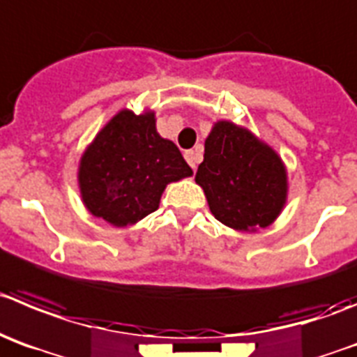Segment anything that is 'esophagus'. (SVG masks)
Masks as SVG:
<instances>
[{
    "instance_id": "34e87169",
    "label": "esophagus",
    "mask_w": 357,
    "mask_h": 357,
    "mask_svg": "<svg viewBox=\"0 0 357 357\" xmlns=\"http://www.w3.org/2000/svg\"><path fill=\"white\" fill-rule=\"evenodd\" d=\"M185 158H186V162H188L190 167L195 169V165H197V151H194V149L185 151Z\"/></svg>"
}]
</instances>
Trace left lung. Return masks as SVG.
Segmentation results:
<instances>
[{
  "label": "left lung",
  "instance_id": "1",
  "mask_svg": "<svg viewBox=\"0 0 357 357\" xmlns=\"http://www.w3.org/2000/svg\"><path fill=\"white\" fill-rule=\"evenodd\" d=\"M195 181L215 218L236 231L268 227L287 199V172L280 156L231 121L213 126Z\"/></svg>",
  "mask_w": 357,
  "mask_h": 357
}]
</instances>
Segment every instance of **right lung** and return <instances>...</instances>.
<instances>
[{
    "label": "right lung",
    "instance_id": "right-lung-1",
    "mask_svg": "<svg viewBox=\"0 0 357 357\" xmlns=\"http://www.w3.org/2000/svg\"><path fill=\"white\" fill-rule=\"evenodd\" d=\"M192 174L178 146L158 135L153 112L125 109L82 155L79 188L91 215L126 227L158 209L169 183Z\"/></svg>",
    "mask_w": 357,
    "mask_h": 357
}]
</instances>
